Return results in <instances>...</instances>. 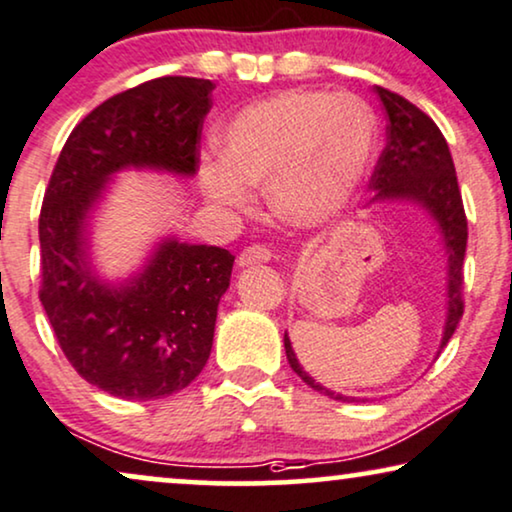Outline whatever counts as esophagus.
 Here are the masks:
<instances>
[{"instance_id":"obj_1","label":"esophagus","mask_w":512,"mask_h":512,"mask_svg":"<svg viewBox=\"0 0 512 512\" xmlns=\"http://www.w3.org/2000/svg\"><path fill=\"white\" fill-rule=\"evenodd\" d=\"M269 260H271L269 248H264V245H250V248H245L241 255H238L236 264L241 269H245V267H257V264H264Z\"/></svg>"}]
</instances>
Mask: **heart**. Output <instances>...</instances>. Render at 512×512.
<instances>
[{"label": "heart", "mask_w": 512, "mask_h": 512, "mask_svg": "<svg viewBox=\"0 0 512 512\" xmlns=\"http://www.w3.org/2000/svg\"><path fill=\"white\" fill-rule=\"evenodd\" d=\"M217 145L222 159L199 163L210 203L241 213L250 187H262L285 222L318 227L356 199L377 156L379 124L356 95L295 88L236 112Z\"/></svg>", "instance_id": "1"}]
</instances>
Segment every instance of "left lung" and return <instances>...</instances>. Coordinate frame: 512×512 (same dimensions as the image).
Segmentation results:
<instances>
[{
  "label": "left lung",
  "mask_w": 512,
  "mask_h": 512,
  "mask_svg": "<svg viewBox=\"0 0 512 512\" xmlns=\"http://www.w3.org/2000/svg\"><path fill=\"white\" fill-rule=\"evenodd\" d=\"M374 93L379 95L381 105L386 109L388 126H386V147L381 152L377 168H374L370 189L374 199L367 203V208L374 203L384 201H407L414 206L424 208L433 222L438 224L442 241L447 250V318L445 330H442L440 351L445 349L452 339L456 325L463 316V255H466L468 241V222L463 213V201L456 182V170L452 154H449L447 140L442 138L440 128L433 124L431 117H426L417 105L405 100L403 95L386 91V88L374 86ZM285 356L292 370L302 381H306L313 391L330 395L335 400L349 403V395L335 393L323 384H318L309 372L299 365V360L292 351V342L285 332L283 337ZM438 351V353H440Z\"/></svg>",
  "instance_id": "8db88e82"
}]
</instances>
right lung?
Here are the masks:
<instances>
[{
    "label": "right lung",
    "instance_id": "1",
    "mask_svg": "<svg viewBox=\"0 0 512 512\" xmlns=\"http://www.w3.org/2000/svg\"><path fill=\"white\" fill-rule=\"evenodd\" d=\"M213 88L161 77L105 100L70 133L44 194L39 299L74 370L114 398H168L199 377L213 349L229 250L163 236L124 281L102 278L91 252L93 215L117 173L194 177Z\"/></svg>",
    "mask_w": 512,
    "mask_h": 512
}]
</instances>
